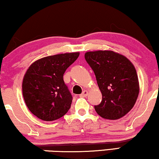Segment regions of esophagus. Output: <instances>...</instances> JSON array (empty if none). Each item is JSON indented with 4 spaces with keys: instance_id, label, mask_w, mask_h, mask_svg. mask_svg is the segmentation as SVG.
<instances>
[{
    "instance_id": "1",
    "label": "esophagus",
    "mask_w": 159,
    "mask_h": 159,
    "mask_svg": "<svg viewBox=\"0 0 159 159\" xmlns=\"http://www.w3.org/2000/svg\"><path fill=\"white\" fill-rule=\"evenodd\" d=\"M87 95H88V90H87V89H84V90L82 92V93L80 95V97H82V98H84V97H87Z\"/></svg>"
}]
</instances>
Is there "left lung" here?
Segmentation results:
<instances>
[{
  "mask_svg": "<svg viewBox=\"0 0 159 159\" xmlns=\"http://www.w3.org/2000/svg\"><path fill=\"white\" fill-rule=\"evenodd\" d=\"M84 57L102 95V102L95 106L97 113L108 120L125 116L134 106L140 90L134 65L127 57L110 50L87 52Z\"/></svg>",
  "mask_w": 159,
  "mask_h": 159,
  "instance_id": "obj_1",
  "label": "left lung"
}]
</instances>
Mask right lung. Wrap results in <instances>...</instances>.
Segmentation results:
<instances>
[{
    "label": "right lung",
    "instance_id": "obj_1",
    "mask_svg": "<svg viewBox=\"0 0 159 159\" xmlns=\"http://www.w3.org/2000/svg\"><path fill=\"white\" fill-rule=\"evenodd\" d=\"M79 55L80 52H71L43 57L28 68L23 79V96L29 110L38 118L53 121L70 110L72 97L63 75Z\"/></svg>",
    "mask_w": 159,
    "mask_h": 159
}]
</instances>
